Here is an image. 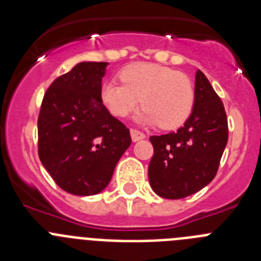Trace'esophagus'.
Instances as JSON below:
<instances>
[{"label":"esophagus","instance_id":"34e87169","mask_svg":"<svg viewBox=\"0 0 261 261\" xmlns=\"http://www.w3.org/2000/svg\"><path fill=\"white\" fill-rule=\"evenodd\" d=\"M130 136H132L133 141H140V140H144V138L146 137L144 132H141V130H138V129L135 128L130 129Z\"/></svg>","mask_w":261,"mask_h":261}]
</instances>
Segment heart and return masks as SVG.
I'll return each instance as SVG.
<instances>
[{"label":"heart","instance_id":"b5f03b06","mask_svg":"<svg viewBox=\"0 0 261 261\" xmlns=\"http://www.w3.org/2000/svg\"><path fill=\"white\" fill-rule=\"evenodd\" d=\"M120 80L102 86V100L116 117L128 116L140 103L145 106L140 119L174 129L186 123L195 105V89L191 80L168 66L138 62L120 71Z\"/></svg>","mask_w":261,"mask_h":261}]
</instances>
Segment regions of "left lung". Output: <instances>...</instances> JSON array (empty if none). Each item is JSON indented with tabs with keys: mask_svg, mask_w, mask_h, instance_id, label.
I'll list each match as a JSON object with an SVG mask.
<instances>
[{
	"mask_svg": "<svg viewBox=\"0 0 261 261\" xmlns=\"http://www.w3.org/2000/svg\"><path fill=\"white\" fill-rule=\"evenodd\" d=\"M195 106L176 132L151 136L149 180L163 199H183L211 183L218 171L229 126L221 98L201 70L196 73Z\"/></svg>",
	"mask_w": 261,
	"mask_h": 261,
	"instance_id": "left-lung-1",
	"label": "left lung"
}]
</instances>
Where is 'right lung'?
<instances>
[{
    "label": "right lung",
    "instance_id": "add662e5",
    "mask_svg": "<svg viewBox=\"0 0 261 261\" xmlns=\"http://www.w3.org/2000/svg\"><path fill=\"white\" fill-rule=\"evenodd\" d=\"M107 62H81L53 81L38 117V153L65 192L96 195L132 142L129 129L102 102Z\"/></svg>",
    "mask_w": 261,
    "mask_h": 261
}]
</instances>
